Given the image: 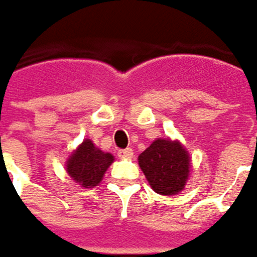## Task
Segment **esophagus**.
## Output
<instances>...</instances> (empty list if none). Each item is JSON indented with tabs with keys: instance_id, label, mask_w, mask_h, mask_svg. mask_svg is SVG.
<instances>
[{
	"instance_id": "34e87169",
	"label": "esophagus",
	"mask_w": 257,
	"mask_h": 257,
	"mask_svg": "<svg viewBox=\"0 0 257 257\" xmlns=\"http://www.w3.org/2000/svg\"><path fill=\"white\" fill-rule=\"evenodd\" d=\"M134 155V152H132V149L131 148H126V149H122L118 152V156L119 158H125V159H129V158H132Z\"/></svg>"
}]
</instances>
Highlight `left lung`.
Segmentation results:
<instances>
[{"label":"left lung","instance_id":"1","mask_svg":"<svg viewBox=\"0 0 257 257\" xmlns=\"http://www.w3.org/2000/svg\"><path fill=\"white\" fill-rule=\"evenodd\" d=\"M138 161L151 188L159 195L179 193L188 181L190 159L178 141L156 139Z\"/></svg>","mask_w":257,"mask_h":257}]
</instances>
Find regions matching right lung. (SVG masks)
Wrapping results in <instances>:
<instances>
[{
  "mask_svg": "<svg viewBox=\"0 0 257 257\" xmlns=\"http://www.w3.org/2000/svg\"><path fill=\"white\" fill-rule=\"evenodd\" d=\"M112 162L113 156L111 154L102 152L93 145L92 141L85 139L68 159L67 172L84 188H92L101 182L103 173Z\"/></svg>",
  "mask_w": 257,
  "mask_h": 257,
  "instance_id": "1",
  "label": "right lung"
}]
</instances>
